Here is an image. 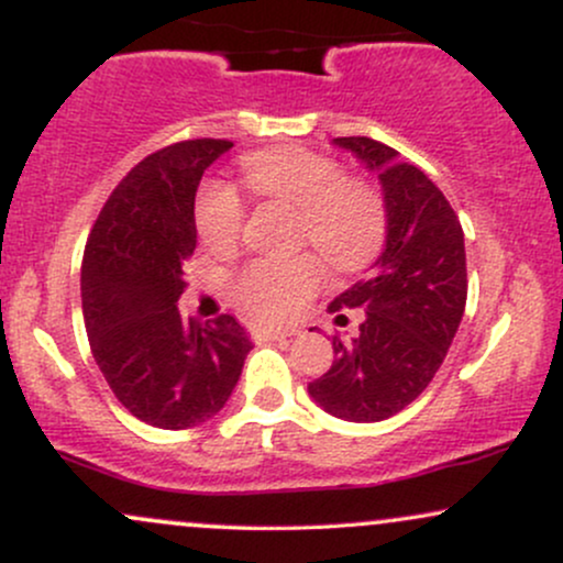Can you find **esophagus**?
<instances>
[{
    "mask_svg": "<svg viewBox=\"0 0 563 563\" xmlns=\"http://www.w3.org/2000/svg\"><path fill=\"white\" fill-rule=\"evenodd\" d=\"M251 335L256 341H283L296 335V331H280V328H251Z\"/></svg>",
    "mask_w": 563,
    "mask_h": 563,
    "instance_id": "esophagus-1",
    "label": "esophagus"
}]
</instances>
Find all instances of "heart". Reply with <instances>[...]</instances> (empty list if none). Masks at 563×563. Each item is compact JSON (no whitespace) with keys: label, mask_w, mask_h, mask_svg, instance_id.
<instances>
[{"label":"heart","mask_w":563,"mask_h":563,"mask_svg":"<svg viewBox=\"0 0 563 563\" xmlns=\"http://www.w3.org/2000/svg\"><path fill=\"white\" fill-rule=\"evenodd\" d=\"M245 185L256 198L299 209V243L314 245L341 273L363 269L386 238V206L371 183L346 177L339 161L303 147H275L243 161ZM245 209L224 183H206L198 192L196 224L209 249L224 251L243 232ZM322 262L314 254L262 256L232 277V299L251 318L290 320L322 286Z\"/></svg>","instance_id":"heart-1"}]
</instances>
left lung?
Instances as JSON below:
<instances>
[{
  "mask_svg": "<svg viewBox=\"0 0 563 563\" xmlns=\"http://www.w3.org/2000/svg\"><path fill=\"white\" fill-rule=\"evenodd\" d=\"M335 145L378 172L389 224L373 273L328 307L363 309L360 335L352 344L333 339V365L309 394L335 418L371 423L405 410L442 367L466 309V245L444 192L394 147L371 137H335Z\"/></svg>",
  "mask_w": 563,
  "mask_h": 563,
  "instance_id": "obj_1",
  "label": "left lung"
}]
</instances>
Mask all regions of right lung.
<instances>
[{
	"instance_id": "1",
	"label": "right lung",
	"mask_w": 563,
	"mask_h": 563,
	"mask_svg": "<svg viewBox=\"0 0 563 563\" xmlns=\"http://www.w3.org/2000/svg\"><path fill=\"white\" fill-rule=\"evenodd\" d=\"M230 140H183L115 185L81 262V309L97 367L121 405L158 429L222 410L251 352L232 314L185 320L177 301L196 251V190Z\"/></svg>"
}]
</instances>
